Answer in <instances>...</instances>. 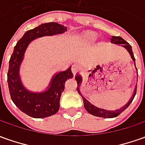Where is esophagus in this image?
Returning <instances> with one entry per match:
<instances>
[{
	"instance_id": "obj_1",
	"label": "esophagus",
	"mask_w": 145,
	"mask_h": 145,
	"mask_svg": "<svg viewBox=\"0 0 145 145\" xmlns=\"http://www.w3.org/2000/svg\"><path fill=\"white\" fill-rule=\"evenodd\" d=\"M78 71H79V67L78 65H76V64H74L72 65V67H71V71L74 74H76L78 72Z\"/></svg>"
}]
</instances>
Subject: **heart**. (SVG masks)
<instances>
[{
    "label": "heart",
    "instance_id": "heart-1",
    "mask_svg": "<svg viewBox=\"0 0 145 145\" xmlns=\"http://www.w3.org/2000/svg\"><path fill=\"white\" fill-rule=\"evenodd\" d=\"M96 37V35L93 33H86V34L84 35V37L86 38L88 40H91V39H93Z\"/></svg>",
    "mask_w": 145,
    "mask_h": 145
}]
</instances>
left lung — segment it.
Listing matches in <instances>:
<instances>
[{
	"mask_svg": "<svg viewBox=\"0 0 145 145\" xmlns=\"http://www.w3.org/2000/svg\"><path fill=\"white\" fill-rule=\"evenodd\" d=\"M111 42L114 43V44H119V45H122V46H123L124 48H126V49L128 50V52H129L130 56H131L133 60V61H135V58H134V56H133V53L132 47H131V45H130L128 42H126L123 38H122L121 37H118H118H117V36H111ZM75 80L77 81L78 85L80 86V84H81V82H82V77L78 74V75L75 77ZM77 90H78V93H79L80 95L82 96V97L83 103H84V107H85L86 110L89 114L94 115V116H97V117H101V118H115V117H117L118 115H120L122 111H125V109L129 107V104L132 103L133 100V98H134V97H135V95H136L137 93V87H136V89H134V93H133V94L132 98L130 99V101L127 103L126 105H125L124 107H122V108H120V109H118V110H116V111H108V110H104V109H102V108H97V107H95V106L93 105L92 104H90L89 102L87 101L86 99H85V97H82V95L81 93H80L79 88H77Z\"/></svg>",
	"mask_w": 145,
	"mask_h": 145,
	"instance_id": "1",
	"label": "left lung"
}]
</instances>
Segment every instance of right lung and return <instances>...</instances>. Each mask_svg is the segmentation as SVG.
I'll return each mask as SVG.
<instances>
[{
	"instance_id": "obj_1",
	"label": "right lung",
	"mask_w": 145,
	"mask_h": 145,
	"mask_svg": "<svg viewBox=\"0 0 145 145\" xmlns=\"http://www.w3.org/2000/svg\"><path fill=\"white\" fill-rule=\"evenodd\" d=\"M67 31V27L57 23H47L39 25L27 31L23 37L17 42L9 60L8 71V85L11 99L16 106L32 118H41L48 117L59 109L61 93L64 90L67 80L74 75L71 67L65 71L58 73L51 81L50 87L41 93H34L27 91L21 84L19 76L20 63L28 44L37 37L62 34Z\"/></svg>"
}]
</instances>
